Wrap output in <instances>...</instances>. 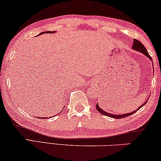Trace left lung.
Instances as JSON below:
<instances>
[{"mask_svg": "<svg viewBox=\"0 0 161 161\" xmlns=\"http://www.w3.org/2000/svg\"><path fill=\"white\" fill-rule=\"evenodd\" d=\"M132 48L134 49V50H138V51H140V52H141V53H142L145 54L146 56H147L148 58H150V60H152V58H151V56H150L149 53H148L147 50H146L145 47L144 46L142 43L139 41V40H136V39H134V43H133V45H132ZM147 101H146V102L145 103H144L142 105H141V106H140V108H138L137 110H136V111H134V112L129 113V114H124V115H120V116H119V115L118 116V115L111 114H109V113H108V112H106V111H104L103 110L101 109L99 106H98L97 103V105H96V108H97L98 112H100V114H103V115H105V116H106L112 117V118H114V119H122V118H125V117L128 116H131V115H132L133 114H134V113L137 111L138 110H140V109L141 108H142V107L144 105H145V103H147Z\"/></svg>", "mask_w": 161, "mask_h": 161, "instance_id": "left-lung-1", "label": "left lung"}]
</instances>
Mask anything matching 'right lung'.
Segmentation results:
<instances>
[{
    "label": "right lung",
    "mask_w": 161,
    "mask_h": 161,
    "mask_svg": "<svg viewBox=\"0 0 161 161\" xmlns=\"http://www.w3.org/2000/svg\"><path fill=\"white\" fill-rule=\"evenodd\" d=\"M46 33H53L54 32H51V31H47V32H45ZM43 33H45V32H42V33H40V35H42V34H43Z\"/></svg>",
    "instance_id": "obj_1"
}]
</instances>
